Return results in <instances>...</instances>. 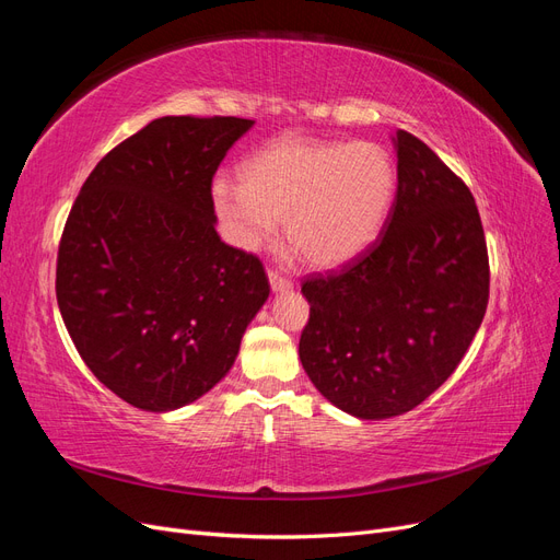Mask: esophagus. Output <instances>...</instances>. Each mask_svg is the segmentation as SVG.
<instances>
[{"label": "esophagus", "instance_id": "34e87169", "mask_svg": "<svg viewBox=\"0 0 560 560\" xmlns=\"http://www.w3.org/2000/svg\"><path fill=\"white\" fill-rule=\"evenodd\" d=\"M268 280H270V287H273V292H287L292 290V280L278 273V270H268Z\"/></svg>", "mask_w": 560, "mask_h": 560}]
</instances>
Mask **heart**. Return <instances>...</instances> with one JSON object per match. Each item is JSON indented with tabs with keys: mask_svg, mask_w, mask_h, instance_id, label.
Wrapping results in <instances>:
<instances>
[{
	"mask_svg": "<svg viewBox=\"0 0 560 560\" xmlns=\"http://www.w3.org/2000/svg\"><path fill=\"white\" fill-rule=\"evenodd\" d=\"M395 191V163L374 142L282 138L245 161L243 182L217 179L212 200L235 247L259 249L284 219L287 245L336 268L376 241Z\"/></svg>",
	"mask_w": 560,
	"mask_h": 560,
	"instance_id": "1",
	"label": "heart"
}]
</instances>
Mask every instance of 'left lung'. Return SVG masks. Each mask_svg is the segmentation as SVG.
<instances>
[{"instance_id": "obj_1", "label": "left lung", "mask_w": 560, "mask_h": 560, "mask_svg": "<svg viewBox=\"0 0 560 560\" xmlns=\"http://www.w3.org/2000/svg\"><path fill=\"white\" fill-rule=\"evenodd\" d=\"M395 147L397 196L381 238L301 284L311 303L301 364L362 420L425 401L465 358L488 306V249L467 184L416 135L399 130Z\"/></svg>"}]
</instances>
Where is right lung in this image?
<instances>
[{"instance_id": "1", "label": "right lung", "mask_w": 560, "mask_h": 560, "mask_svg": "<svg viewBox=\"0 0 560 560\" xmlns=\"http://www.w3.org/2000/svg\"><path fill=\"white\" fill-rule=\"evenodd\" d=\"M254 126L163 116L95 165L58 247V308L95 378L142 411L222 381L268 299L264 264L214 229L212 177Z\"/></svg>"}]
</instances>
